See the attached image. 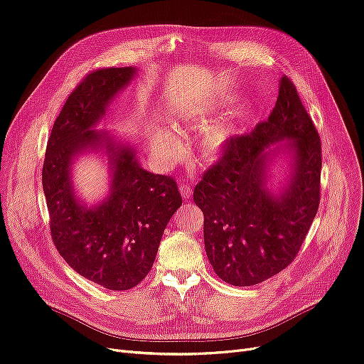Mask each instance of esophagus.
Returning <instances> with one entry per match:
<instances>
[{"instance_id": "34e87169", "label": "esophagus", "mask_w": 364, "mask_h": 364, "mask_svg": "<svg viewBox=\"0 0 364 364\" xmlns=\"http://www.w3.org/2000/svg\"><path fill=\"white\" fill-rule=\"evenodd\" d=\"M180 193H181V196H183V199H188L192 196V187L191 186H187V184H181L180 186Z\"/></svg>"}]
</instances>
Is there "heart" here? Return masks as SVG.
<instances>
[{"label": "heart", "instance_id": "1", "mask_svg": "<svg viewBox=\"0 0 364 364\" xmlns=\"http://www.w3.org/2000/svg\"><path fill=\"white\" fill-rule=\"evenodd\" d=\"M215 104L205 107H178L168 114V122L173 128H188L207 123L215 112ZM146 134L150 141L151 151L161 159H171L177 151V139L169 129L159 123H149ZM233 134L230 122L220 120L207 126L199 138V157L205 164L215 162Z\"/></svg>", "mask_w": 364, "mask_h": 364}]
</instances>
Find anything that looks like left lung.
Wrapping results in <instances>:
<instances>
[{"instance_id": "obj_1", "label": "left lung", "mask_w": 364, "mask_h": 364, "mask_svg": "<svg viewBox=\"0 0 364 364\" xmlns=\"http://www.w3.org/2000/svg\"><path fill=\"white\" fill-rule=\"evenodd\" d=\"M278 152L291 169L279 191L267 187ZM321 143L289 77L266 122L229 139L203 173L193 200L203 213L213 269L232 286H255L294 260L320 203Z\"/></svg>"}]
</instances>
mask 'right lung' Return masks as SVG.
<instances>
[{
  "mask_svg": "<svg viewBox=\"0 0 364 364\" xmlns=\"http://www.w3.org/2000/svg\"><path fill=\"white\" fill-rule=\"evenodd\" d=\"M136 68H104L83 78L62 107L47 143L43 191L59 255L82 277L108 290H129L150 272L169 218L181 207L177 183L139 165L135 146L93 129ZM102 151L107 196L89 208L75 195L72 165Z\"/></svg>",
  "mask_w": 364,
  "mask_h": 364,
  "instance_id": "1",
  "label": "right lung"
}]
</instances>
